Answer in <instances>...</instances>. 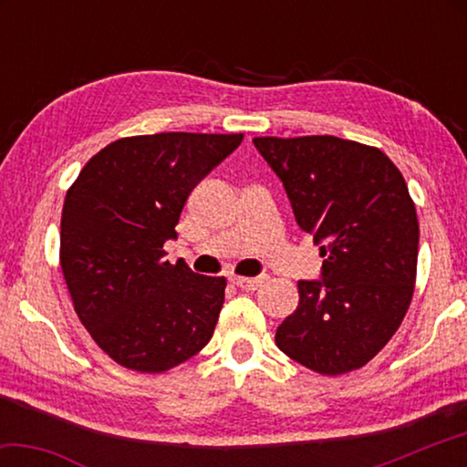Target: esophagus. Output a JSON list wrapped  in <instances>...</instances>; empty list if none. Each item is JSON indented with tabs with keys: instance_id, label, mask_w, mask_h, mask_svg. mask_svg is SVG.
I'll return each mask as SVG.
<instances>
[{
	"instance_id": "1",
	"label": "esophagus",
	"mask_w": 467,
	"mask_h": 467,
	"mask_svg": "<svg viewBox=\"0 0 467 467\" xmlns=\"http://www.w3.org/2000/svg\"><path fill=\"white\" fill-rule=\"evenodd\" d=\"M233 284H236L239 288L244 290H255L257 286H262V284L267 280V275H255V278H244V275H233Z\"/></svg>"
}]
</instances>
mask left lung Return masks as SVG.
<instances>
[{
    "instance_id": "8db88e82",
    "label": "left lung",
    "mask_w": 467,
    "mask_h": 467,
    "mask_svg": "<svg viewBox=\"0 0 467 467\" xmlns=\"http://www.w3.org/2000/svg\"><path fill=\"white\" fill-rule=\"evenodd\" d=\"M253 144L323 257L319 280H298V306L275 329V344L321 375L360 368L389 342L412 300L418 218L406 181L381 150L352 140Z\"/></svg>"
}]
</instances>
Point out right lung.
<instances>
[{
    "instance_id": "right-lung-1",
    "label": "right lung",
    "mask_w": 467,
    "mask_h": 467,
    "mask_svg": "<svg viewBox=\"0 0 467 467\" xmlns=\"http://www.w3.org/2000/svg\"><path fill=\"white\" fill-rule=\"evenodd\" d=\"M243 141V133L117 140L92 156L61 214V270L94 342L125 368L162 373L214 334L226 278L171 265L189 193Z\"/></svg>"
}]
</instances>
